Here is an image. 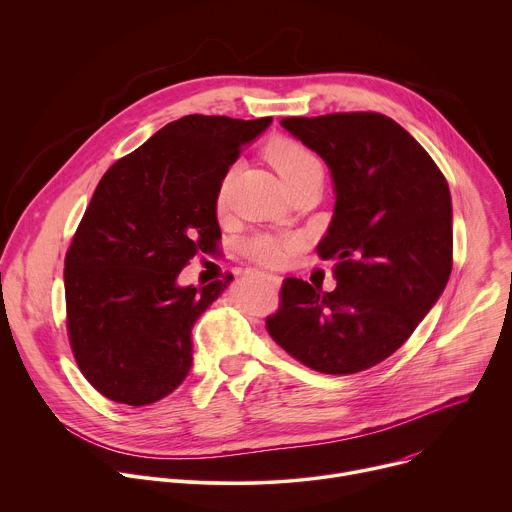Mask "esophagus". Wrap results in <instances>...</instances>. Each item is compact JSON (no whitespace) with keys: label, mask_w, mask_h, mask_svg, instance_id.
<instances>
[{"label":"esophagus","mask_w":512,"mask_h":512,"mask_svg":"<svg viewBox=\"0 0 512 512\" xmlns=\"http://www.w3.org/2000/svg\"><path fill=\"white\" fill-rule=\"evenodd\" d=\"M262 276H264L268 282H272L274 286H280V284H282V278L276 276V274H262Z\"/></svg>","instance_id":"obj_1"}]
</instances>
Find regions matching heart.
<instances>
[{"label": "heart", "instance_id": "obj_1", "mask_svg": "<svg viewBox=\"0 0 512 512\" xmlns=\"http://www.w3.org/2000/svg\"><path fill=\"white\" fill-rule=\"evenodd\" d=\"M266 155L270 159V163L276 167V171L280 173V177L286 181V185H292L296 181H300L302 177L311 175L321 171V163L317 159V155L306 149L304 145L292 141V139H274L268 149ZM230 181H232V173H228L220 185V193H218V208L224 210L226 201H228V191H230ZM296 246L294 240L290 238H270V236H260L254 238L248 244V252L262 264L268 266H276L284 260V256Z\"/></svg>", "mask_w": 512, "mask_h": 512}]
</instances>
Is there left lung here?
Listing matches in <instances>:
<instances>
[{
  "mask_svg": "<svg viewBox=\"0 0 512 512\" xmlns=\"http://www.w3.org/2000/svg\"><path fill=\"white\" fill-rule=\"evenodd\" d=\"M280 125L329 167L335 212L317 246L337 288L286 278L270 337L321 373L365 371L393 355L452 272V197L426 149L385 115L290 117Z\"/></svg>",
  "mask_w": 512,
  "mask_h": 512,
  "instance_id": "obj_1",
  "label": "left lung"
}]
</instances>
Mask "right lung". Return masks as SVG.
Wrapping results in <instances>:
<instances>
[{
  "instance_id": "1",
  "label": "right lung",
  "mask_w": 512,
  "mask_h": 512,
  "mask_svg": "<svg viewBox=\"0 0 512 512\" xmlns=\"http://www.w3.org/2000/svg\"><path fill=\"white\" fill-rule=\"evenodd\" d=\"M270 123L187 115L98 181L64 260V288L76 363L105 397L139 407L187 377L191 331L234 276L183 286L179 272L216 248L220 185Z\"/></svg>"
}]
</instances>
